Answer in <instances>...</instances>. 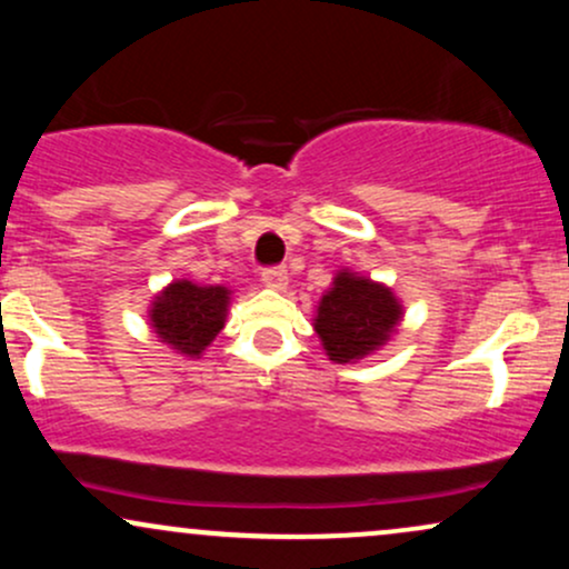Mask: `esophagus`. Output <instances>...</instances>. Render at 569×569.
<instances>
[{
	"label": "esophagus",
	"mask_w": 569,
	"mask_h": 569,
	"mask_svg": "<svg viewBox=\"0 0 569 569\" xmlns=\"http://www.w3.org/2000/svg\"><path fill=\"white\" fill-rule=\"evenodd\" d=\"M262 280L267 286H270V289H286V283H289V270H286L283 264L264 267Z\"/></svg>",
	"instance_id": "esophagus-1"
}]
</instances>
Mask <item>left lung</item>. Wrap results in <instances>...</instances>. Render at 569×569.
<instances>
[{"label":"left lung","mask_w":569,"mask_h":569,"mask_svg":"<svg viewBox=\"0 0 569 569\" xmlns=\"http://www.w3.org/2000/svg\"><path fill=\"white\" fill-rule=\"evenodd\" d=\"M398 318L401 305L390 289L350 272H339L335 289L318 305L316 331L331 361L350 363L380 348Z\"/></svg>","instance_id":"obj_1"}]
</instances>
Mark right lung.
<instances>
[{"label":"right lung","instance_id":"add662e5","mask_svg":"<svg viewBox=\"0 0 569 569\" xmlns=\"http://www.w3.org/2000/svg\"><path fill=\"white\" fill-rule=\"evenodd\" d=\"M227 289L176 280L152 307V326L162 342L187 356H200L224 326Z\"/></svg>","mask_w":569,"mask_h":569}]
</instances>
